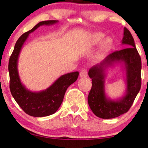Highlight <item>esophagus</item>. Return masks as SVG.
I'll return each instance as SVG.
<instances>
[{
    "label": "esophagus",
    "instance_id": "34e87169",
    "mask_svg": "<svg viewBox=\"0 0 148 148\" xmlns=\"http://www.w3.org/2000/svg\"><path fill=\"white\" fill-rule=\"evenodd\" d=\"M79 75L80 77L82 78L87 77V76H88V71H87L86 69H83L81 71Z\"/></svg>",
    "mask_w": 148,
    "mask_h": 148
}]
</instances>
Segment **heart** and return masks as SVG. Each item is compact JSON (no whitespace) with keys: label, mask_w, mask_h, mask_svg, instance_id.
<instances>
[{"label":"heart","mask_w":148,"mask_h":148,"mask_svg":"<svg viewBox=\"0 0 148 148\" xmlns=\"http://www.w3.org/2000/svg\"><path fill=\"white\" fill-rule=\"evenodd\" d=\"M104 38V34L101 32H96L91 36V44L92 45H98L101 42L98 53V57H102V56H106L112 50L113 45H114L113 40L110 38H106L103 39Z\"/></svg>","instance_id":"b5f03b06"}]
</instances>
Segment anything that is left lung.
Masks as SVG:
<instances>
[{"label": "left lung", "instance_id": "1", "mask_svg": "<svg viewBox=\"0 0 148 148\" xmlns=\"http://www.w3.org/2000/svg\"><path fill=\"white\" fill-rule=\"evenodd\" d=\"M122 44H126L127 48L110 54L100 64L93 66L88 72L92 81L88 98V104L94 114L101 119H113L128 112L141 88V57L135 47L134 39L126 27L124 28ZM114 63L124 64L126 71V92L124 97L117 101L107 98L104 86L106 70Z\"/></svg>", "mask_w": 148, "mask_h": 148}]
</instances>
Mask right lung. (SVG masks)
Instances as JSON below:
<instances>
[{"instance_id": "add662e5", "label": "right lung", "mask_w": 148, "mask_h": 148, "mask_svg": "<svg viewBox=\"0 0 148 148\" xmlns=\"http://www.w3.org/2000/svg\"><path fill=\"white\" fill-rule=\"evenodd\" d=\"M56 20H48L38 23L31 30L20 36L9 61L10 77L9 88L12 96L26 114L35 117L49 116L56 112L63 100L68 87L77 79L79 72H72L63 75L56 80L49 88L38 92L27 90L20 80L17 69L18 58L21 48L29 34L41 25H50L56 23Z\"/></svg>"}]
</instances>
